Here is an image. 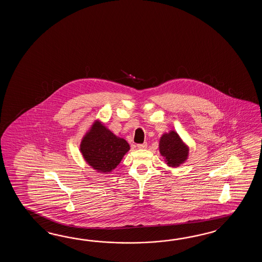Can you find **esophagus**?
Segmentation results:
<instances>
[{
  "label": "esophagus",
  "instance_id": "1",
  "mask_svg": "<svg viewBox=\"0 0 262 262\" xmlns=\"http://www.w3.org/2000/svg\"><path fill=\"white\" fill-rule=\"evenodd\" d=\"M138 148H139V149H146V148H147V143L144 142V143H142V144H138Z\"/></svg>",
  "mask_w": 262,
  "mask_h": 262
}]
</instances>
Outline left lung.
Returning a JSON list of instances; mask_svg holds the SVG:
<instances>
[{
    "mask_svg": "<svg viewBox=\"0 0 262 262\" xmlns=\"http://www.w3.org/2000/svg\"><path fill=\"white\" fill-rule=\"evenodd\" d=\"M159 152L168 167H178L187 161L189 146L175 130H170L160 137Z\"/></svg>",
    "mask_w": 262,
    "mask_h": 262,
    "instance_id": "obj_1",
    "label": "left lung"
}]
</instances>
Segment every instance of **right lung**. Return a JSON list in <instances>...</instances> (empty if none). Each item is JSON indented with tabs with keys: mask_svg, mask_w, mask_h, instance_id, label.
Returning a JSON list of instances; mask_svg holds the SVG:
<instances>
[{
	"mask_svg": "<svg viewBox=\"0 0 262 262\" xmlns=\"http://www.w3.org/2000/svg\"><path fill=\"white\" fill-rule=\"evenodd\" d=\"M129 150L128 142L112 133L99 119L92 123L79 144L85 162L95 171L104 174L113 171Z\"/></svg>",
	"mask_w": 262,
	"mask_h": 262,
	"instance_id": "obj_1",
	"label": "right lung"
}]
</instances>
